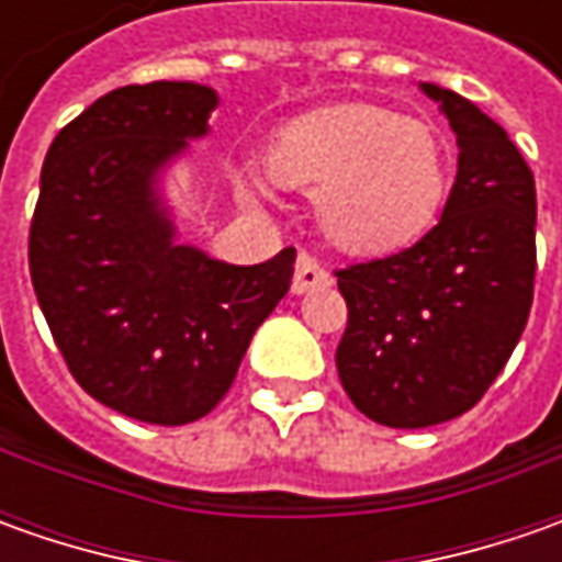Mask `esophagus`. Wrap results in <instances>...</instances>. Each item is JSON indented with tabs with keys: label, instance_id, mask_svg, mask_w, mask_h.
I'll list each match as a JSON object with an SVG mask.
<instances>
[{
	"label": "esophagus",
	"instance_id": "34e87169",
	"mask_svg": "<svg viewBox=\"0 0 562 562\" xmlns=\"http://www.w3.org/2000/svg\"><path fill=\"white\" fill-rule=\"evenodd\" d=\"M331 284V271L325 269L315 256L310 252H300L296 259V271H293L291 291L293 293H310L315 288H328Z\"/></svg>",
	"mask_w": 562,
	"mask_h": 562
}]
</instances>
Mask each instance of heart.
Instances as JSON below:
<instances>
[{"label":"heart","instance_id":"heart-1","mask_svg":"<svg viewBox=\"0 0 562 562\" xmlns=\"http://www.w3.org/2000/svg\"><path fill=\"white\" fill-rule=\"evenodd\" d=\"M266 168L274 184L313 190L322 231L362 256L409 247L450 187L438 127L372 102L296 115L274 134Z\"/></svg>","mask_w":562,"mask_h":562}]
</instances>
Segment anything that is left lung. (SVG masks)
I'll list each match as a JSON object with an SVG mask.
<instances>
[{
  "label": "left lung",
  "instance_id": "obj_1",
  "mask_svg": "<svg viewBox=\"0 0 562 562\" xmlns=\"http://www.w3.org/2000/svg\"><path fill=\"white\" fill-rule=\"evenodd\" d=\"M457 134V181L416 247L337 271L347 331L337 375L362 416L428 428L472 409L507 366L535 288V178L507 131L453 90L419 83Z\"/></svg>",
  "mask_w": 562,
  "mask_h": 562
}]
</instances>
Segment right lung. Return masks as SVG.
Masks as SVG:
<instances>
[{
	"label": "right lung",
	"instance_id": "obj_1",
	"mask_svg": "<svg viewBox=\"0 0 562 562\" xmlns=\"http://www.w3.org/2000/svg\"><path fill=\"white\" fill-rule=\"evenodd\" d=\"M215 105L193 80L119 87L58 131L40 175V310L77 384L149 425L212 413L291 288L293 247L231 266L178 240L165 175L209 134Z\"/></svg>",
	"mask_w": 562,
	"mask_h": 562
}]
</instances>
